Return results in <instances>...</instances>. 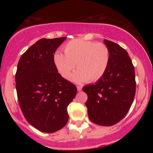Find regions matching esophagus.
<instances>
[{"instance_id":"esophagus-1","label":"esophagus","mask_w":153,"mask_h":153,"mask_svg":"<svg viewBox=\"0 0 153 153\" xmlns=\"http://www.w3.org/2000/svg\"><path fill=\"white\" fill-rule=\"evenodd\" d=\"M77 90H78V91H81L82 87L81 86H77Z\"/></svg>"}]
</instances>
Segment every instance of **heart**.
<instances>
[{
	"instance_id": "b5f03b06",
	"label": "heart",
	"mask_w": 153,
	"mask_h": 153,
	"mask_svg": "<svg viewBox=\"0 0 153 153\" xmlns=\"http://www.w3.org/2000/svg\"><path fill=\"white\" fill-rule=\"evenodd\" d=\"M65 54H54V65L64 78L69 79L77 64V71L71 80L75 82H96L104 75L110 61V51L102 43L75 39L64 47Z\"/></svg>"
}]
</instances>
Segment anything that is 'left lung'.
<instances>
[{
    "instance_id": "left-lung-1",
    "label": "left lung",
    "mask_w": 153,
    "mask_h": 153,
    "mask_svg": "<svg viewBox=\"0 0 153 153\" xmlns=\"http://www.w3.org/2000/svg\"><path fill=\"white\" fill-rule=\"evenodd\" d=\"M110 61L103 76L94 84L82 88L89 119L101 126L114 125L125 117L134 100L136 82L134 68L129 54L119 45L107 39Z\"/></svg>"
}]
</instances>
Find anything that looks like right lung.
Wrapping results in <instances>:
<instances>
[{"label": "right lung", "mask_w": 153, "mask_h": 153, "mask_svg": "<svg viewBox=\"0 0 153 153\" xmlns=\"http://www.w3.org/2000/svg\"><path fill=\"white\" fill-rule=\"evenodd\" d=\"M66 37L41 39L19 59L16 88L21 109L38 130L52 133L66 125L68 106L77 94L75 85L59 74L53 57Z\"/></svg>", "instance_id": "obj_1"}]
</instances>
